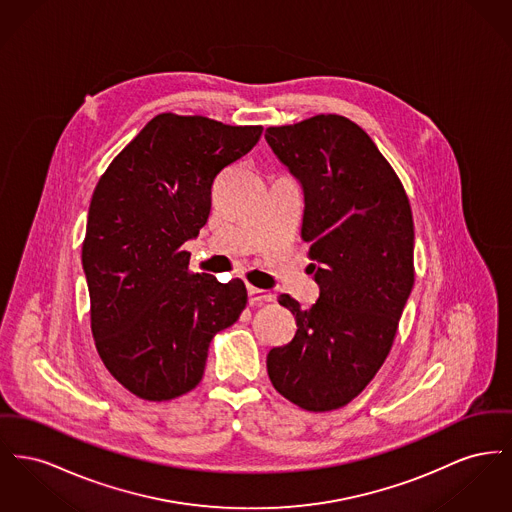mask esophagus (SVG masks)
Returning <instances> with one entry per match:
<instances>
[{
    "label": "esophagus",
    "mask_w": 512,
    "mask_h": 512,
    "mask_svg": "<svg viewBox=\"0 0 512 512\" xmlns=\"http://www.w3.org/2000/svg\"><path fill=\"white\" fill-rule=\"evenodd\" d=\"M247 296H249V303L257 305V303H267V301H274V294L271 290H261L255 286L247 288Z\"/></svg>",
    "instance_id": "esophagus-1"
}]
</instances>
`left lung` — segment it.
I'll return each mask as SVG.
<instances>
[{
	"label": "left lung",
	"mask_w": 512,
	"mask_h": 512,
	"mask_svg": "<svg viewBox=\"0 0 512 512\" xmlns=\"http://www.w3.org/2000/svg\"><path fill=\"white\" fill-rule=\"evenodd\" d=\"M274 156L303 193L301 238L319 300L282 294L298 331L272 348L274 389L309 412L356 398L391 352L414 286V220L404 187L369 135L342 116L269 127Z\"/></svg>",
	"instance_id": "8db88e82"
}]
</instances>
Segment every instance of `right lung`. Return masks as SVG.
<instances>
[{
	"instance_id": "right-lung-1",
	"label": "right lung",
	"mask_w": 512,
	"mask_h": 512,
	"mask_svg": "<svg viewBox=\"0 0 512 512\" xmlns=\"http://www.w3.org/2000/svg\"><path fill=\"white\" fill-rule=\"evenodd\" d=\"M261 125L160 114L114 158L92 193L83 271L91 329L108 371L145 400L203 379L212 336L240 317L247 290L189 272L214 178L261 139Z\"/></svg>"
}]
</instances>
